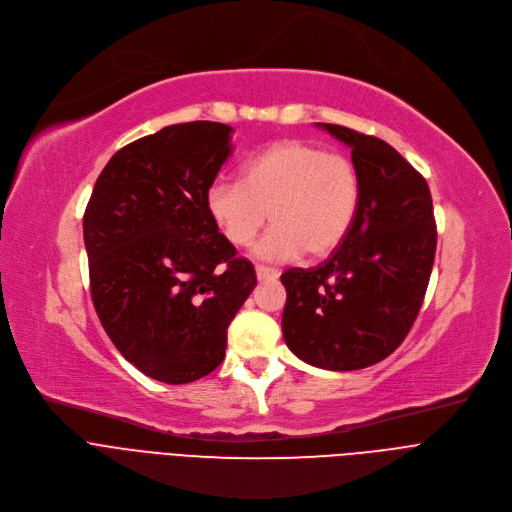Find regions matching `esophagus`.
<instances>
[{
	"mask_svg": "<svg viewBox=\"0 0 512 512\" xmlns=\"http://www.w3.org/2000/svg\"><path fill=\"white\" fill-rule=\"evenodd\" d=\"M255 272H257L259 282H265V280H276V278L280 276V272H278V270H274V267H267V265H257V267H255Z\"/></svg>",
	"mask_w": 512,
	"mask_h": 512,
	"instance_id": "34e87169",
	"label": "esophagus"
}]
</instances>
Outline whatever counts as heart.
<instances>
[{"label":"heart","instance_id":"1","mask_svg":"<svg viewBox=\"0 0 512 512\" xmlns=\"http://www.w3.org/2000/svg\"><path fill=\"white\" fill-rule=\"evenodd\" d=\"M361 203V176L351 157L286 139L255 153L242 180L209 186L205 205L234 247H247L272 215L274 228L255 253L286 261L303 253L326 257L351 230Z\"/></svg>","mask_w":512,"mask_h":512}]
</instances>
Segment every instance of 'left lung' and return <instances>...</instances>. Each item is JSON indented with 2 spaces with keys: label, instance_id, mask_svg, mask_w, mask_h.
I'll return each instance as SVG.
<instances>
[{
  "label": "left lung",
  "instance_id": "obj_1",
  "mask_svg": "<svg viewBox=\"0 0 512 512\" xmlns=\"http://www.w3.org/2000/svg\"><path fill=\"white\" fill-rule=\"evenodd\" d=\"M351 147L361 176L357 218L317 267L282 274V334L305 363L353 371L380 363L419 315L436 257L425 178L394 147L338 124H317Z\"/></svg>",
  "mask_w": 512,
  "mask_h": 512
}]
</instances>
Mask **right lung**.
<instances>
[{"label": "right lung", "instance_id": "right-lung-1", "mask_svg": "<svg viewBox=\"0 0 512 512\" xmlns=\"http://www.w3.org/2000/svg\"><path fill=\"white\" fill-rule=\"evenodd\" d=\"M230 132L184 122L122 147L83 218L101 326L128 363L164 384L195 382L224 361L230 321L257 286L253 263L236 257L205 205Z\"/></svg>", "mask_w": 512, "mask_h": 512}]
</instances>
